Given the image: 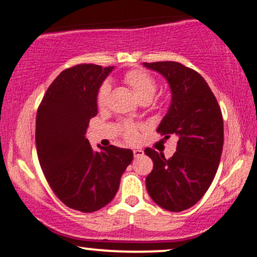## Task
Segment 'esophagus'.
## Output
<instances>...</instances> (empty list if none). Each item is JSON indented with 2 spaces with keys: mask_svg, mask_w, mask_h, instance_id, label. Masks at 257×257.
<instances>
[{
  "mask_svg": "<svg viewBox=\"0 0 257 257\" xmlns=\"http://www.w3.org/2000/svg\"><path fill=\"white\" fill-rule=\"evenodd\" d=\"M134 157L135 158H140V157H143L144 156V151L143 150H140V149H137V150H134Z\"/></svg>",
  "mask_w": 257,
  "mask_h": 257,
  "instance_id": "esophagus-1",
  "label": "esophagus"
}]
</instances>
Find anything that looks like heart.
Listing matches in <instances>:
<instances>
[{"label":"heart","mask_w":257,"mask_h":257,"mask_svg":"<svg viewBox=\"0 0 257 257\" xmlns=\"http://www.w3.org/2000/svg\"><path fill=\"white\" fill-rule=\"evenodd\" d=\"M124 82L140 102L144 100H152L156 91H157V83H156L155 79L149 73L141 71V70H132V71L126 72ZM108 94H110V85L108 83H102L101 87L99 88L98 94H96V105L99 108H104L107 105ZM120 129H122L126 141L135 143L138 140L139 129H140L139 125L125 122L120 125Z\"/></svg>","instance_id":"heart-1"}]
</instances>
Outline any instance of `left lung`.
<instances>
[{
  "label": "left lung",
  "instance_id": "left-lung-1",
  "mask_svg": "<svg viewBox=\"0 0 257 257\" xmlns=\"http://www.w3.org/2000/svg\"><path fill=\"white\" fill-rule=\"evenodd\" d=\"M143 65L161 73L172 90L169 110L157 132L179 138L169 159L145 150L153 161L146 188L156 204L178 213L196 204L213 182L223 146L222 113L205 79L194 70L175 61Z\"/></svg>",
  "mask_w": 257,
  "mask_h": 257
}]
</instances>
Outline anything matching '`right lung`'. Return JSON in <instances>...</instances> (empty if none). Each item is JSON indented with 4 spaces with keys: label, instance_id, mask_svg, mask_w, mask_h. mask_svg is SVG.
I'll return each instance as SVG.
<instances>
[{
    "label": "right lung",
    "instance_id": "obj_1",
    "mask_svg": "<svg viewBox=\"0 0 257 257\" xmlns=\"http://www.w3.org/2000/svg\"><path fill=\"white\" fill-rule=\"evenodd\" d=\"M113 66L82 64L53 81L37 110L38 161L53 192L82 213L104 208L118 191L133 151L113 145L94 151L85 138L98 113L96 94Z\"/></svg>",
    "mask_w": 257,
    "mask_h": 257
}]
</instances>
